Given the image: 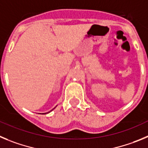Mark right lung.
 I'll list each match as a JSON object with an SVG mask.
<instances>
[{"mask_svg":"<svg viewBox=\"0 0 148 148\" xmlns=\"http://www.w3.org/2000/svg\"><path fill=\"white\" fill-rule=\"evenodd\" d=\"M53 110V109H52V110ZM49 112H50V111H49ZM49 112H48V113H49ZM47 114V113H45V114Z\"/></svg>","mask_w":148,"mask_h":148,"instance_id":"right-lung-1","label":"right lung"}]
</instances>
